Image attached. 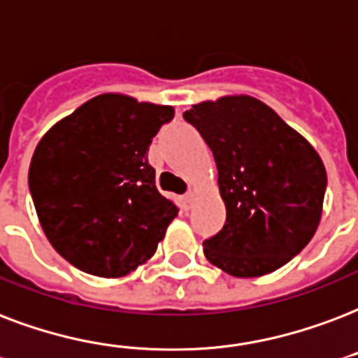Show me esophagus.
Wrapping results in <instances>:
<instances>
[{"label":"esophagus","mask_w":358,"mask_h":358,"mask_svg":"<svg viewBox=\"0 0 358 358\" xmlns=\"http://www.w3.org/2000/svg\"><path fill=\"white\" fill-rule=\"evenodd\" d=\"M191 203H193V193H187V195H184V206H185V210L191 208Z\"/></svg>","instance_id":"esophagus-1"}]
</instances>
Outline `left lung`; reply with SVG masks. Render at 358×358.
Returning <instances> with one entry per match:
<instances>
[{"mask_svg": "<svg viewBox=\"0 0 358 358\" xmlns=\"http://www.w3.org/2000/svg\"><path fill=\"white\" fill-rule=\"evenodd\" d=\"M214 154L227 220L204 240L210 263L234 278L282 268L317 231L327 189L319 154L263 101L223 95L185 110Z\"/></svg>", "mask_w": 358, "mask_h": 358, "instance_id": "1", "label": "left lung"}]
</instances>
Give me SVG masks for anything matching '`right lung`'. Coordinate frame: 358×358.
<instances>
[{"mask_svg":"<svg viewBox=\"0 0 358 358\" xmlns=\"http://www.w3.org/2000/svg\"><path fill=\"white\" fill-rule=\"evenodd\" d=\"M173 116L169 105L101 94L43 135L27 182L43 233L73 266L124 278L152 259L178 215L148 163Z\"/></svg>","mask_w":358,"mask_h":358,"instance_id":"1","label":"right lung"}]
</instances>
